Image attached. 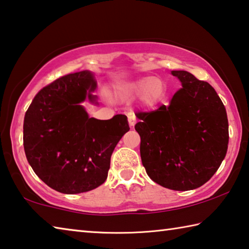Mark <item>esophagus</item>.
<instances>
[{
    "label": "esophagus",
    "mask_w": 249,
    "mask_h": 249,
    "mask_svg": "<svg viewBox=\"0 0 249 249\" xmlns=\"http://www.w3.org/2000/svg\"><path fill=\"white\" fill-rule=\"evenodd\" d=\"M136 123V116H135L134 113H129L128 114V124L129 126H134Z\"/></svg>",
    "instance_id": "esophagus-1"
}]
</instances>
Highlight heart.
<instances>
[{
    "label": "heart",
    "mask_w": 249,
    "mask_h": 249,
    "mask_svg": "<svg viewBox=\"0 0 249 249\" xmlns=\"http://www.w3.org/2000/svg\"><path fill=\"white\" fill-rule=\"evenodd\" d=\"M166 90V83L162 79L146 75L122 86L119 93L124 98H132L142 94V102L151 107L165 98Z\"/></svg>",
    "instance_id": "heart-1"
}]
</instances>
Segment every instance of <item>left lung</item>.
I'll return each instance as SVG.
<instances>
[{"label":"left lung","instance_id":"obj_1","mask_svg":"<svg viewBox=\"0 0 249 249\" xmlns=\"http://www.w3.org/2000/svg\"><path fill=\"white\" fill-rule=\"evenodd\" d=\"M171 73L182 88L168 107L136 113L135 129L149 178L167 189L188 191L208 182L220 168L229 145V121L211 84L188 71Z\"/></svg>","mask_w":249,"mask_h":249}]
</instances>
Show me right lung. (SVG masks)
Returning <instances> with one entry per match:
<instances>
[{
	"mask_svg": "<svg viewBox=\"0 0 249 249\" xmlns=\"http://www.w3.org/2000/svg\"><path fill=\"white\" fill-rule=\"evenodd\" d=\"M95 88L90 71L64 75L43 88L25 114V155L34 172L58 192L74 195L104 183L113 150L129 130L123 114L89 117L80 103L93 101Z\"/></svg>",
	"mask_w": 249,
	"mask_h": 249,
	"instance_id": "obj_1",
	"label": "right lung"
}]
</instances>
